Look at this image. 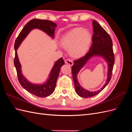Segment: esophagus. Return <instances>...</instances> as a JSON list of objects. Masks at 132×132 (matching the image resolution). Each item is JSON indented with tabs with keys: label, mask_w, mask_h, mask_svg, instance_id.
<instances>
[{
	"label": "esophagus",
	"mask_w": 132,
	"mask_h": 132,
	"mask_svg": "<svg viewBox=\"0 0 132 132\" xmlns=\"http://www.w3.org/2000/svg\"><path fill=\"white\" fill-rule=\"evenodd\" d=\"M65 64H68L70 66H72L73 65V62L71 61H70V59H67V60H65Z\"/></svg>",
	"instance_id": "obj_1"
}]
</instances>
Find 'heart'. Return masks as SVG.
<instances>
[{
  "label": "heart",
  "instance_id": "b5f03b06",
  "mask_svg": "<svg viewBox=\"0 0 132 132\" xmlns=\"http://www.w3.org/2000/svg\"><path fill=\"white\" fill-rule=\"evenodd\" d=\"M93 39L91 31L82 27H75L64 35L61 39V45L69 50L70 56L74 58H81L89 50Z\"/></svg>",
  "mask_w": 132,
  "mask_h": 132
}]
</instances>
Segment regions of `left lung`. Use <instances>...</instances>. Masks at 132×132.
<instances>
[{
	"mask_svg": "<svg viewBox=\"0 0 132 132\" xmlns=\"http://www.w3.org/2000/svg\"><path fill=\"white\" fill-rule=\"evenodd\" d=\"M93 44L89 51L84 57L74 62V64L71 67L73 79L77 94L81 97L90 98L97 95L105 88L110 82L114 63V56L113 52L112 41L110 35L103 29L99 23L93 20ZM94 56H100L105 60L108 64V73L106 83L102 88L97 91L91 92L85 89L79 84L77 80V74L89 60Z\"/></svg>",
	"mask_w": 132,
	"mask_h": 132,
	"instance_id": "left-lung-1",
	"label": "left lung"
}]
</instances>
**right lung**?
<instances>
[{
    "mask_svg": "<svg viewBox=\"0 0 132 132\" xmlns=\"http://www.w3.org/2000/svg\"><path fill=\"white\" fill-rule=\"evenodd\" d=\"M55 27H57L56 23L50 20L37 19H32L28 22L23 27L15 42V57L14 59V65L16 69L19 81L21 85L29 93L39 97L48 96L53 93L55 88L60 69L61 67L64 64V61L62 58L58 59L54 62V65L52 68L46 81L42 84H35L29 81L23 75L21 65L18 58L17 50L22 41L32 30H40L49 36L51 38L53 39Z\"/></svg>",
    "mask_w": 132,
    "mask_h": 132,
    "instance_id": "obj_1",
    "label": "right lung"
}]
</instances>
